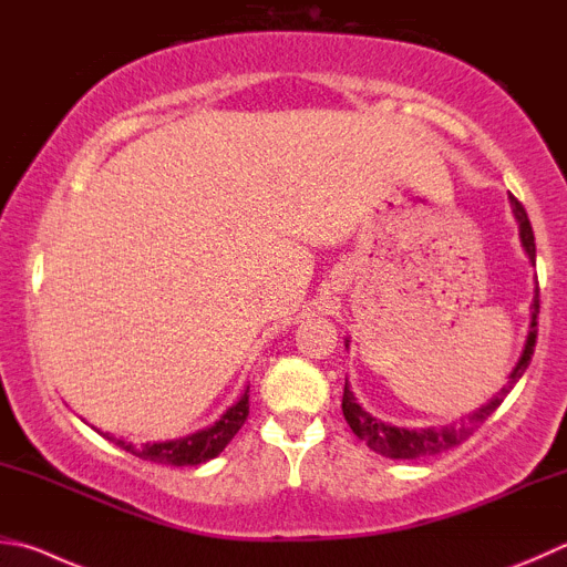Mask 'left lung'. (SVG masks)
Masks as SVG:
<instances>
[{
    "label": "left lung",
    "mask_w": 567,
    "mask_h": 567,
    "mask_svg": "<svg viewBox=\"0 0 567 567\" xmlns=\"http://www.w3.org/2000/svg\"><path fill=\"white\" fill-rule=\"evenodd\" d=\"M511 205H513V215L518 220V233H520V243L523 250L528 252L530 260L535 262V238H533V228L528 220V213L523 205L511 195ZM533 315H530V329H528V339L526 347H523V354L518 359V364L513 367V372L508 377V384L503 386L496 396H493L488 404H483L481 409L471 411L466 419H461V424H449V426H426V429H404V426H391L379 421L377 416L369 414L362 406L357 404L354 391L349 389V382H344V396H342V411L349 429L364 441V444L382 454L386 458H419V456H434L441 454V451H449L458 444H463L468 436H473L483 421H486L493 411H496L503 399H506L508 391L518 384V379L526 372L535 349V337H538V312H540V302H538V287H535V300H533ZM349 347V339L344 342Z\"/></svg>",
    "instance_id": "obj_1"
}]
</instances>
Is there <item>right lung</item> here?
I'll use <instances>...</instances> for the list:
<instances>
[{
  "instance_id": "add662e5",
  "label": "right lung",
  "mask_w": 567,
  "mask_h": 567,
  "mask_svg": "<svg viewBox=\"0 0 567 567\" xmlns=\"http://www.w3.org/2000/svg\"><path fill=\"white\" fill-rule=\"evenodd\" d=\"M250 386L243 391V396L235 401V404L225 411V414L215 421V424L205 426L195 434H188L183 439H171V441H148V444H131L126 439L104 434V439L113 441L118 449L128 451V454L138 456L143 461L153 463H166V466H198V463L210 461L220 454V451L230 444L233 436L238 434L245 419L250 414Z\"/></svg>"
}]
</instances>
